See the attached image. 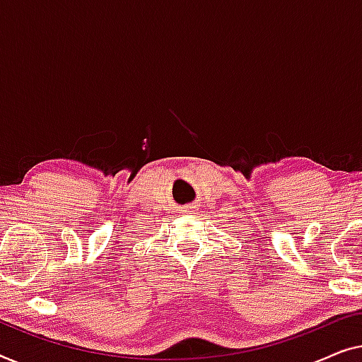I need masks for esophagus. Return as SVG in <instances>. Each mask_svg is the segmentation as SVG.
<instances>
[{
  "instance_id": "34e87169",
  "label": "esophagus",
  "mask_w": 362,
  "mask_h": 362,
  "mask_svg": "<svg viewBox=\"0 0 362 362\" xmlns=\"http://www.w3.org/2000/svg\"><path fill=\"white\" fill-rule=\"evenodd\" d=\"M193 208H195V205H193V203H190V205H185V206H183V210H182V211H187V210H193Z\"/></svg>"
}]
</instances>
